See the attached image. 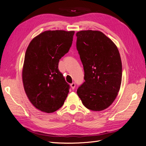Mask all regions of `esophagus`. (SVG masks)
<instances>
[{"label":"esophagus","instance_id":"esophagus-1","mask_svg":"<svg viewBox=\"0 0 146 146\" xmlns=\"http://www.w3.org/2000/svg\"><path fill=\"white\" fill-rule=\"evenodd\" d=\"M70 87H71V88L72 90H74L75 87H76V83H75L74 82H73L72 83L70 84Z\"/></svg>","mask_w":146,"mask_h":146}]
</instances>
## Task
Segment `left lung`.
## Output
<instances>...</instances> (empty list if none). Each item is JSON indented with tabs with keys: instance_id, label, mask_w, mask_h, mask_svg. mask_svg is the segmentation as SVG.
<instances>
[{
	"instance_id": "8db88e82",
	"label": "left lung",
	"mask_w": 146,
	"mask_h": 146,
	"mask_svg": "<svg viewBox=\"0 0 146 146\" xmlns=\"http://www.w3.org/2000/svg\"><path fill=\"white\" fill-rule=\"evenodd\" d=\"M76 36L85 80L77 93L86 108L102 111L112 104L120 89V54L114 42L99 31H80Z\"/></svg>"
}]
</instances>
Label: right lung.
<instances>
[{
    "mask_svg": "<svg viewBox=\"0 0 146 146\" xmlns=\"http://www.w3.org/2000/svg\"><path fill=\"white\" fill-rule=\"evenodd\" d=\"M74 31H46L30 42L23 70L24 90L35 108L53 113L62 107L70 85L58 69L60 59L72 46Z\"/></svg>",
    "mask_w": 146,
    "mask_h": 146,
    "instance_id": "obj_1",
    "label": "right lung"
}]
</instances>
